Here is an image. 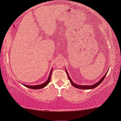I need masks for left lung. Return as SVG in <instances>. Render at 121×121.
Listing matches in <instances>:
<instances>
[{
  "label": "left lung",
  "instance_id": "1",
  "mask_svg": "<svg viewBox=\"0 0 121 121\" xmlns=\"http://www.w3.org/2000/svg\"><path fill=\"white\" fill-rule=\"evenodd\" d=\"M66 73H67V75H68V79H69V81H70V83L72 84V85L73 86H74L75 87H76V88H78V89H86V90H88V89H92L95 88V87H97L99 85H100V84L102 82V81L104 80V79H105V77L106 76V74H107V73H108V72H106V73L105 74V75H104L101 79V80L99 81V82H97V83H96V84H94V85H77V84H74V82H72V80H71V79L70 78V77H69L68 74V72H67V70H66Z\"/></svg>",
  "mask_w": 121,
  "mask_h": 121
}]
</instances>
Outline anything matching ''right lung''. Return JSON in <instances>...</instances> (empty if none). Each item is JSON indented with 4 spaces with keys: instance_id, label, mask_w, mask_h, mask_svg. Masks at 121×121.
Masks as SVG:
<instances>
[{
    "instance_id": "1",
    "label": "right lung",
    "mask_w": 121,
    "mask_h": 121,
    "mask_svg": "<svg viewBox=\"0 0 121 121\" xmlns=\"http://www.w3.org/2000/svg\"><path fill=\"white\" fill-rule=\"evenodd\" d=\"M52 70H51L50 74H49L48 79V80L46 81L45 82L43 83L41 85H25V84H23V85H24L25 86L28 87V88L30 89H42L44 87H45L46 86H47L48 85V84L50 82V79H51V74H52Z\"/></svg>"
}]
</instances>
